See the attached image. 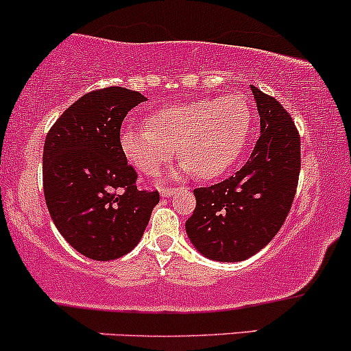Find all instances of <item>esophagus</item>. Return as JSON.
Instances as JSON below:
<instances>
[{"mask_svg": "<svg viewBox=\"0 0 351 351\" xmlns=\"http://www.w3.org/2000/svg\"><path fill=\"white\" fill-rule=\"evenodd\" d=\"M176 192H177V189H174V187H162L160 195L162 197H171V195H174Z\"/></svg>", "mask_w": 351, "mask_h": 351, "instance_id": "34e87169", "label": "esophagus"}]
</instances>
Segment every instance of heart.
I'll use <instances>...</instances> for the list:
<instances>
[{
	"label": "heart",
	"instance_id": "heart-1",
	"mask_svg": "<svg viewBox=\"0 0 351 351\" xmlns=\"http://www.w3.org/2000/svg\"><path fill=\"white\" fill-rule=\"evenodd\" d=\"M252 107L246 97L228 93L154 110L147 127L129 123L120 130V149L145 176H156L174 156L182 171L197 179H214L236 164L252 130Z\"/></svg>",
	"mask_w": 351,
	"mask_h": 351
}]
</instances>
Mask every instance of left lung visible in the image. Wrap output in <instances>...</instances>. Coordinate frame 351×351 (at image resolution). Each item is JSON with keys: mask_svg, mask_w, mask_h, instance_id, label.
I'll return each instance as SVG.
<instances>
[{"mask_svg": "<svg viewBox=\"0 0 351 351\" xmlns=\"http://www.w3.org/2000/svg\"><path fill=\"white\" fill-rule=\"evenodd\" d=\"M261 135L244 167L210 187L194 189L195 209L186 222L194 247L206 258L237 263L276 236L291 209L301 169L300 134L274 97L251 85Z\"/></svg>", "mask_w": 351, "mask_h": 351, "instance_id": "left-lung-1", "label": "left lung"}]
</instances>
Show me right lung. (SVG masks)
I'll use <instances>...</instances> for the list:
<instances>
[{
    "label": "right lung",
    "instance_id": "1",
    "mask_svg": "<svg viewBox=\"0 0 351 351\" xmlns=\"http://www.w3.org/2000/svg\"><path fill=\"white\" fill-rule=\"evenodd\" d=\"M142 93L93 90L53 123L43 147V192L60 234L95 261L122 258L138 244L159 192L137 189L120 149V127Z\"/></svg>",
    "mask_w": 351,
    "mask_h": 351
}]
</instances>
